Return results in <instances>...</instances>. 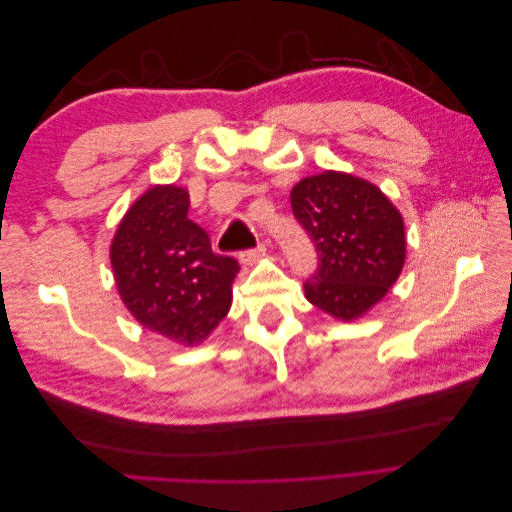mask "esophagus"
<instances>
[{
    "instance_id": "1",
    "label": "esophagus",
    "mask_w": 512,
    "mask_h": 512,
    "mask_svg": "<svg viewBox=\"0 0 512 512\" xmlns=\"http://www.w3.org/2000/svg\"><path fill=\"white\" fill-rule=\"evenodd\" d=\"M265 254H267V245H265V243H258V245L254 247V250L241 254V260H243V262H247V265H252V262L260 260L262 256H265Z\"/></svg>"
}]
</instances>
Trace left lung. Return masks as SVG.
<instances>
[{
    "instance_id": "8db88e82",
    "label": "left lung",
    "mask_w": 512,
    "mask_h": 512,
    "mask_svg": "<svg viewBox=\"0 0 512 512\" xmlns=\"http://www.w3.org/2000/svg\"><path fill=\"white\" fill-rule=\"evenodd\" d=\"M290 205L320 262L305 282V299L335 320L363 318L404 269L406 226L399 209L378 185L342 170L301 179Z\"/></svg>"
}]
</instances>
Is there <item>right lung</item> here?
<instances>
[{"label": "right lung", "instance_id": "add662e5", "mask_svg": "<svg viewBox=\"0 0 512 512\" xmlns=\"http://www.w3.org/2000/svg\"><path fill=\"white\" fill-rule=\"evenodd\" d=\"M188 209L181 185H151L115 230L111 267L136 322L175 344L198 346L228 314L239 262L213 254Z\"/></svg>", "mask_w": 512, "mask_h": 512}]
</instances>
